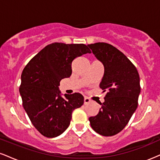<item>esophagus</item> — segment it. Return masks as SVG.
Returning a JSON list of instances; mask_svg holds the SVG:
<instances>
[{
	"mask_svg": "<svg viewBox=\"0 0 160 160\" xmlns=\"http://www.w3.org/2000/svg\"><path fill=\"white\" fill-rule=\"evenodd\" d=\"M90 102H91L90 98H88V97H85V98H84V104H87L90 103Z\"/></svg>",
	"mask_w": 160,
	"mask_h": 160,
	"instance_id": "34e87169",
	"label": "esophagus"
}]
</instances>
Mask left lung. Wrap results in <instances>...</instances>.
I'll return each mask as SVG.
<instances>
[{"label":"left lung","mask_w":160,"mask_h":160,"mask_svg":"<svg viewBox=\"0 0 160 160\" xmlns=\"http://www.w3.org/2000/svg\"><path fill=\"white\" fill-rule=\"evenodd\" d=\"M88 47L104 68L100 82L108 91L102 108L89 118L92 128L103 136H113L122 131L137 109L141 92L140 78L135 66L119 49L107 43H95Z\"/></svg>","instance_id":"1"}]
</instances>
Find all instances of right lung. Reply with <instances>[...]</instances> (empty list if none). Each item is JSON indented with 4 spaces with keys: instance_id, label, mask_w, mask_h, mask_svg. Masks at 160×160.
I'll return each mask as SVG.
<instances>
[{
    "instance_id": "obj_1",
    "label": "right lung",
    "mask_w": 160,
    "mask_h": 160,
    "mask_svg": "<svg viewBox=\"0 0 160 160\" xmlns=\"http://www.w3.org/2000/svg\"><path fill=\"white\" fill-rule=\"evenodd\" d=\"M91 53L85 44L53 43L34 56L23 69L19 92L31 122L47 138H55L67 129L72 112L83 104L80 93L61 95L62 79L72 73L74 58Z\"/></svg>"
}]
</instances>
